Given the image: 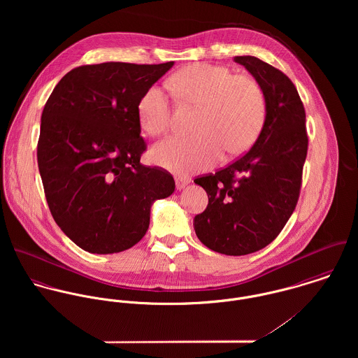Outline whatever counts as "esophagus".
I'll list each match as a JSON object with an SVG mask.
<instances>
[{
  "label": "esophagus",
  "mask_w": 358,
  "mask_h": 358,
  "mask_svg": "<svg viewBox=\"0 0 358 358\" xmlns=\"http://www.w3.org/2000/svg\"><path fill=\"white\" fill-rule=\"evenodd\" d=\"M175 182H176V189L182 190V189H185L190 183V179L189 178H176Z\"/></svg>",
  "instance_id": "1"
}]
</instances>
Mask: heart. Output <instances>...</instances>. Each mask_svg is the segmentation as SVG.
Segmentation results:
<instances>
[{
	"label": "heart",
	"mask_w": 358,
	"mask_h": 358,
	"mask_svg": "<svg viewBox=\"0 0 358 358\" xmlns=\"http://www.w3.org/2000/svg\"><path fill=\"white\" fill-rule=\"evenodd\" d=\"M169 87L182 103L199 107L192 136H175L155 145L154 162L176 173L200 172L223 152L236 155L255 142L266 115V96L251 76H234L223 66L197 63L172 76ZM141 127L153 136L172 128V107L162 88H149L138 103Z\"/></svg>",
	"instance_id": "1"
}]
</instances>
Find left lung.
Here are the masks:
<instances>
[{
  "label": "left lung",
  "instance_id": "8db88e82",
  "mask_svg": "<svg viewBox=\"0 0 358 358\" xmlns=\"http://www.w3.org/2000/svg\"><path fill=\"white\" fill-rule=\"evenodd\" d=\"M234 62L263 88L264 124L248 153L194 180L208 194L194 230L209 250L241 256L268 245L295 210L308 139L305 107L292 81L255 56Z\"/></svg>",
  "mask_w": 358,
  "mask_h": 358
}]
</instances>
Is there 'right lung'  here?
I'll use <instances>...</instances> for the list:
<instances>
[{
  "instance_id": "1",
  "label": "right lung",
  "mask_w": 358,
  "mask_h": 358,
  "mask_svg": "<svg viewBox=\"0 0 358 358\" xmlns=\"http://www.w3.org/2000/svg\"><path fill=\"white\" fill-rule=\"evenodd\" d=\"M173 62H107L69 71L41 115L38 169L52 216L62 231L91 254L129 250L146 234L155 200L175 180L141 164L138 103Z\"/></svg>"
}]
</instances>
